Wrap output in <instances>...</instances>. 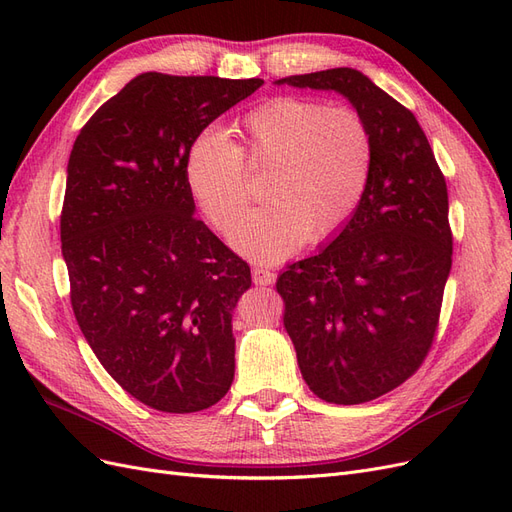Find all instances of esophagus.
Here are the masks:
<instances>
[{
    "label": "esophagus",
    "mask_w": 512,
    "mask_h": 512,
    "mask_svg": "<svg viewBox=\"0 0 512 512\" xmlns=\"http://www.w3.org/2000/svg\"><path fill=\"white\" fill-rule=\"evenodd\" d=\"M252 277H254V284L256 286H269V284H273L275 282V271H271V269H267V267H254L252 269Z\"/></svg>",
    "instance_id": "obj_1"
}]
</instances>
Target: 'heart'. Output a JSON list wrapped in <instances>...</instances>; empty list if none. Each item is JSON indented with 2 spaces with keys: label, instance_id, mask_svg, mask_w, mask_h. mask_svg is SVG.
Here are the masks:
<instances>
[{
  "label": "heart",
  "instance_id": "1",
  "mask_svg": "<svg viewBox=\"0 0 512 512\" xmlns=\"http://www.w3.org/2000/svg\"><path fill=\"white\" fill-rule=\"evenodd\" d=\"M237 136L232 143L218 130L200 132L185 158V181L205 218L226 230L249 199L242 162L272 168L270 205L230 228V241L243 254L277 260L305 241H327L361 207L374 168V136L356 108L273 98L243 115Z\"/></svg>",
  "mask_w": 512,
  "mask_h": 512
}]
</instances>
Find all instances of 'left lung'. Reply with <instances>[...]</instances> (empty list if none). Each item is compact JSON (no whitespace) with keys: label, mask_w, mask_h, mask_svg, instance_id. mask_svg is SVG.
<instances>
[{"label":"left lung","mask_w":512,"mask_h":512,"mask_svg":"<svg viewBox=\"0 0 512 512\" xmlns=\"http://www.w3.org/2000/svg\"><path fill=\"white\" fill-rule=\"evenodd\" d=\"M284 83L337 91L374 136L354 218L275 284L309 391L337 406L365 404L404 384L436 337L453 265L446 181L416 117L363 72L333 68Z\"/></svg>","instance_id":"obj_1"}]
</instances>
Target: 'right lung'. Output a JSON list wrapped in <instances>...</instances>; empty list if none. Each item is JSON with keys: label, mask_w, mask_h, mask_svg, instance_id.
<instances>
[{"label": "right lung", "mask_w": 512, "mask_h": 512, "mask_svg": "<svg viewBox=\"0 0 512 512\" xmlns=\"http://www.w3.org/2000/svg\"><path fill=\"white\" fill-rule=\"evenodd\" d=\"M262 83L138 74L74 141L59 222L70 303L102 367L153 410L211 408L235 378L250 265L194 218L185 158Z\"/></svg>", "instance_id": "right-lung-1"}]
</instances>
